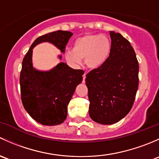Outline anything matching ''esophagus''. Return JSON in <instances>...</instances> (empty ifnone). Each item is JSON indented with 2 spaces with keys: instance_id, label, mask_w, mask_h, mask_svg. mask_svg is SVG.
Instances as JSON below:
<instances>
[{
  "instance_id": "obj_1",
  "label": "esophagus",
  "mask_w": 159,
  "mask_h": 159,
  "mask_svg": "<svg viewBox=\"0 0 159 159\" xmlns=\"http://www.w3.org/2000/svg\"><path fill=\"white\" fill-rule=\"evenodd\" d=\"M86 73H84V74H83V83H85V80H86Z\"/></svg>"
}]
</instances>
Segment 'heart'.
Returning a JSON list of instances; mask_svg holds the SVG:
<instances>
[{
	"instance_id": "obj_1",
	"label": "heart",
	"mask_w": 159,
	"mask_h": 159,
	"mask_svg": "<svg viewBox=\"0 0 159 159\" xmlns=\"http://www.w3.org/2000/svg\"><path fill=\"white\" fill-rule=\"evenodd\" d=\"M112 43L108 37L100 34H88L76 39L73 50L66 53V60L73 64H79L82 59L90 69L102 66L109 59Z\"/></svg>"
}]
</instances>
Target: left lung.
I'll use <instances>...</instances> for the list:
<instances>
[{"label": "left lung", "instance_id": "1", "mask_svg": "<svg viewBox=\"0 0 159 159\" xmlns=\"http://www.w3.org/2000/svg\"><path fill=\"white\" fill-rule=\"evenodd\" d=\"M112 50L102 66L91 70L85 80L88 88L89 116L111 125L123 119L132 107L139 86V62L128 40L109 32Z\"/></svg>", "mask_w": 159, "mask_h": 159}]
</instances>
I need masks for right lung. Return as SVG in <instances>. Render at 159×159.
I'll return each mask as SVG.
<instances>
[{
  "label": "right lung",
  "mask_w": 159,
  "mask_h": 159,
  "mask_svg": "<svg viewBox=\"0 0 159 159\" xmlns=\"http://www.w3.org/2000/svg\"><path fill=\"white\" fill-rule=\"evenodd\" d=\"M72 35L70 31L57 30L40 36L23 60L20 75L21 101L29 115L42 125H56L64 122L68 104L83 80L84 71L73 70L63 62L49 71L37 70L32 65L33 49L42 42H50L64 52Z\"/></svg>",
  "instance_id": "right-lung-1"
}]
</instances>
